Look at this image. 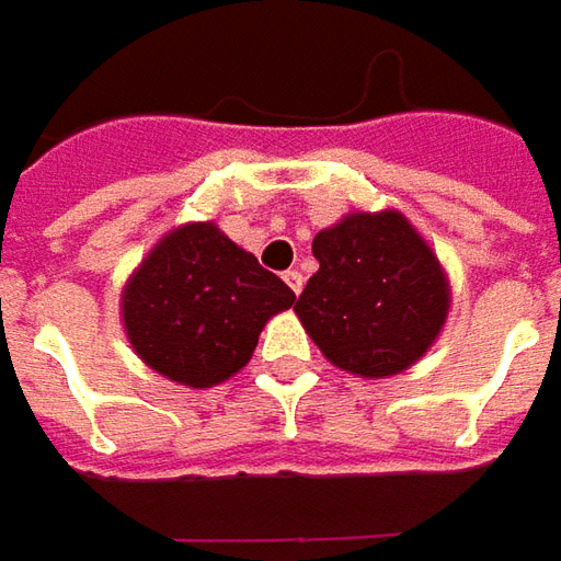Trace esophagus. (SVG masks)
Returning <instances> with one entry per match:
<instances>
[{"mask_svg":"<svg viewBox=\"0 0 561 561\" xmlns=\"http://www.w3.org/2000/svg\"><path fill=\"white\" fill-rule=\"evenodd\" d=\"M284 280H287V287L293 289V293H296V296H299V293H302V287H305V277H302V272H296V268H289V272H284Z\"/></svg>","mask_w":561,"mask_h":561,"instance_id":"34e87169","label":"esophagus"}]
</instances>
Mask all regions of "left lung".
I'll return each mask as SVG.
<instances>
[{
    "mask_svg": "<svg viewBox=\"0 0 561 561\" xmlns=\"http://www.w3.org/2000/svg\"><path fill=\"white\" fill-rule=\"evenodd\" d=\"M311 250L320 268L293 311L332 366L391 378L434 347L449 318V274L400 210H354L318 231Z\"/></svg>",
    "mask_w": 561,
    "mask_h": 561,
    "instance_id": "8db88e82",
    "label": "left lung"
}]
</instances>
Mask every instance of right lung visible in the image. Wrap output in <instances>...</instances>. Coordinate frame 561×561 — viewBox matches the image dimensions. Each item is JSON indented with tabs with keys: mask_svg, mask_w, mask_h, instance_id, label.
Returning a JSON list of instances; mask_svg holds the SVG:
<instances>
[{
	"mask_svg": "<svg viewBox=\"0 0 561 561\" xmlns=\"http://www.w3.org/2000/svg\"><path fill=\"white\" fill-rule=\"evenodd\" d=\"M293 302V289L216 222H185L127 277L122 323L137 357L158 376L214 388L241 373L259 332Z\"/></svg>",
	"mask_w": 561,
	"mask_h": 561,
	"instance_id": "1",
	"label": "right lung"
}]
</instances>
